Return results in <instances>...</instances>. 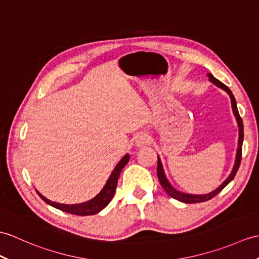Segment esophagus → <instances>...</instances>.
Listing matches in <instances>:
<instances>
[{
  "instance_id": "esophagus-1",
  "label": "esophagus",
  "mask_w": 259,
  "mask_h": 259,
  "mask_svg": "<svg viewBox=\"0 0 259 259\" xmlns=\"http://www.w3.org/2000/svg\"><path fill=\"white\" fill-rule=\"evenodd\" d=\"M149 142H150L149 137L146 134H140L139 136L136 138V140H135V144H136V147H138V148L146 147V146H148Z\"/></svg>"
}]
</instances>
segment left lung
Masks as SVG:
<instances>
[{
	"mask_svg": "<svg viewBox=\"0 0 259 259\" xmlns=\"http://www.w3.org/2000/svg\"><path fill=\"white\" fill-rule=\"evenodd\" d=\"M209 80H211L212 82H214L216 86L224 89L225 92L230 95L231 97V101H232V107H233V111H234V115H235L236 117V120H237V123H238V128H239V138H238V148H237V153H236V160H235V164H234V167H233V171L232 173L230 174V177H228L224 183L222 184L221 186H219L218 189L214 190L213 192H211V193L208 194H204V195H192V194H185V193H181V192L177 191L174 188H172L171 184L167 182V180L165 179V176H164V172L163 170H162V165H161V161L160 159L158 158V167H157V173H158V178H159V182L161 184L162 188L164 189V191L166 192L167 194H169V196L176 198V200L180 201V202H183V203H201V202H205V201H208L211 200V198H213L215 195H218L220 192L223 190L225 186L230 183L232 180L235 178L236 173H237V170L238 167L240 165V160H242V148H243V139H244V127H243V120L242 118H240L239 116V112H238V109H237V105H236V100L235 98H234V95L232 94L231 89L228 88L226 85H224L223 82H221L219 79H216V78L212 75V74H207Z\"/></svg>",
	"mask_w": 259,
	"mask_h": 259,
	"instance_id": "1",
	"label": "left lung"
}]
</instances>
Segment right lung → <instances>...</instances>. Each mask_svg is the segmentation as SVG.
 <instances>
[{
    "label": "right lung",
    "mask_w": 259,
    "mask_h": 259,
    "mask_svg": "<svg viewBox=\"0 0 259 259\" xmlns=\"http://www.w3.org/2000/svg\"><path fill=\"white\" fill-rule=\"evenodd\" d=\"M129 159H130L129 155L125 154L124 157L121 159V161H120L117 164L115 170L112 171L110 178L108 179V181L105 185V188L101 190V192L97 196L94 197L93 200H90L86 203L74 204V205H66V204H59V203H55V202L47 200L46 197L39 194L38 192H37V194L40 196L41 200L45 201L47 204H50V205H52L53 207L61 209V211H63V212L74 214V215H79V216L94 215L96 213L100 212L102 208H105L108 204L110 203L111 198L113 197V194H115L116 189H117V183H118V179H119L120 173H121L125 164L129 162Z\"/></svg>",
    "instance_id": "right-lung-1"
}]
</instances>
